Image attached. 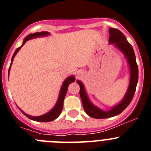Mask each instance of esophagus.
<instances>
[{
	"label": "esophagus",
	"mask_w": 151,
	"mask_h": 151,
	"mask_svg": "<svg viewBox=\"0 0 151 151\" xmlns=\"http://www.w3.org/2000/svg\"><path fill=\"white\" fill-rule=\"evenodd\" d=\"M78 75H79V74H80V73H79V72H78Z\"/></svg>",
	"instance_id": "1"
}]
</instances>
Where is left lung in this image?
I'll return each instance as SVG.
<instances>
[{"label": "left lung", "instance_id": "1", "mask_svg": "<svg viewBox=\"0 0 151 151\" xmlns=\"http://www.w3.org/2000/svg\"><path fill=\"white\" fill-rule=\"evenodd\" d=\"M109 33V43L110 45H113L116 48L121 50L127 60L130 69V80L127 91L125 93L123 99L118 104L115 105L110 110L106 111L101 110V108L97 107L93 103H91L86 94L83 83L79 80H77V83L80 86L79 94L82 101L84 110L89 116L94 119L110 118L120 114L129 106L132 100L138 81V67L136 63L135 54L132 45L128 42L123 33L118 29L110 28Z\"/></svg>", "mask_w": 151, "mask_h": 151}]
</instances>
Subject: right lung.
Returning a JSON list of instances; mask_svg holds the SVG:
<instances>
[{"mask_svg": "<svg viewBox=\"0 0 151 151\" xmlns=\"http://www.w3.org/2000/svg\"><path fill=\"white\" fill-rule=\"evenodd\" d=\"M49 35H50V33H49L48 32H35L34 33V34L28 35L26 38H25V39L23 40V43H22V45L15 50L13 57H12L10 66V68H9V70H8V76H9V73H10V67H11V65H12V63H13V59H14V57H15L16 54H17V52L20 50L21 47L25 45V43H26V41H29V39L38 38V37H45V36H47ZM75 80H76V78H75L74 76H69L68 78H66V79L64 80L63 83L62 84V86H61L59 96H58V99H57V103H56L55 106L52 108L50 111L47 112V113H45V114H44V115L39 116H29L28 115V114H26V113H24V112L22 111V110H21L19 108V109L21 110V112L23 113L24 115L26 116H27L29 119H32V120L37 121V122H50V121L54 120V119H56L57 117L59 116L61 112H62L63 106V101H64V98H65V96H66V92H67L69 85L70 83L74 82Z\"/></svg>", "mask_w": 151, "mask_h": 151, "instance_id": "right-lung-1", "label": "right lung"}]
</instances>
